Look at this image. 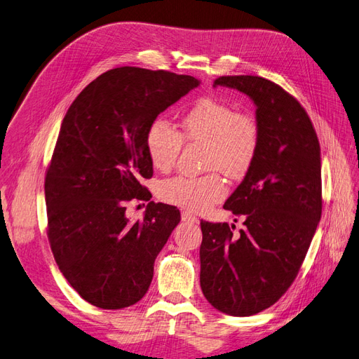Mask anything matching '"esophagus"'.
<instances>
[{
  "mask_svg": "<svg viewBox=\"0 0 359 359\" xmlns=\"http://www.w3.org/2000/svg\"><path fill=\"white\" fill-rule=\"evenodd\" d=\"M181 219H182V222L190 223V224H198V223H199L198 217H194L193 214H190V212H187V211L181 214Z\"/></svg>",
  "mask_w": 359,
  "mask_h": 359,
  "instance_id": "1",
  "label": "esophagus"
}]
</instances>
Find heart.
Segmentation results:
<instances>
[{
	"label": "heart",
	"instance_id": "b5f03b06",
	"mask_svg": "<svg viewBox=\"0 0 359 359\" xmlns=\"http://www.w3.org/2000/svg\"><path fill=\"white\" fill-rule=\"evenodd\" d=\"M182 137L206 145V168L219 169L229 178H240L256 158L260 133L257 121L248 114L217 99H202L182 119ZM181 135L169 123L156 119L145 135L151 166L169 172L175 166L182 145ZM226 196V184L219 173L189 178L173 177L158 186V198L189 211H203Z\"/></svg>",
	"mask_w": 359,
	"mask_h": 359
}]
</instances>
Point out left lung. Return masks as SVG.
Listing matches in <instances>:
<instances>
[{"mask_svg":"<svg viewBox=\"0 0 359 359\" xmlns=\"http://www.w3.org/2000/svg\"><path fill=\"white\" fill-rule=\"evenodd\" d=\"M256 106L260 142L252 168L223 208L244 220L201 222V287L214 309L252 316L295 280L322 214L320 147L304 107L260 76H222ZM236 222V220H235Z\"/></svg>","mask_w":359,"mask_h":359,"instance_id":"8db88e82","label":"left lung"}]
</instances>
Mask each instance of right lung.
Returning a JSON list of instances; mask_svg holds the SVG:
<instances>
[{
	"mask_svg": "<svg viewBox=\"0 0 359 359\" xmlns=\"http://www.w3.org/2000/svg\"><path fill=\"white\" fill-rule=\"evenodd\" d=\"M199 83L165 70L112 69L83 88L62 119L45 180L48 236L62 276L95 307L133 306L153 281L181 214L149 202L144 220L132 222L126 205L151 199L142 186L153 177L148 127Z\"/></svg>",
	"mask_w": 359,
	"mask_h": 359,
	"instance_id": "add662e5",
	"label": "right lung"
}]
</instances>
